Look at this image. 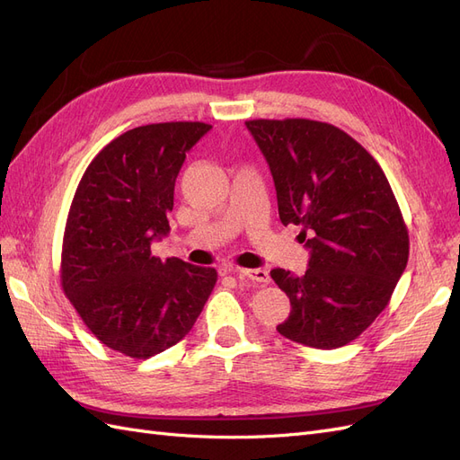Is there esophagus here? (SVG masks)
<instances>
[{"label":"esophagus","instance_id":"1","mask_svg":"<svg viewBox=\"0 0 460 460\" xmlns=\"http://www.w3.org/2000/svg\"><path fill=\"white\" fill-rule=\"evenodd\" d=\"M225 274H234V276H240V278H247V280L257 282V284H269L270 282V276L264 269H235V267H228L225 269Z\"/></svg>","mask_w":460,"mask_h":460}]
</instances>
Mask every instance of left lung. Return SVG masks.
Masks as SVG:
<instances>
[{
    "label": "left lung",
    "instance_id": "1",
    "mask_svg": "<svg viewBox=\"0 0 460 460\" xmlns=\"http://www.w3.org/2000/svg\"><path fill=\"white\" fill-rule=\"evenodd\" d=\"M274 180L282 225L301 226L303 276L270 270L291 303L276 330L316 349L357 340L392 299L409 261V232L384 171L333 124L245 122Z\"/></svg>",
    "mask_w": 460,
    "mask_h": 460
}]
</instances>
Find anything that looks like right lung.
<instances>
[{
  "label": "right lung",
  "instance_id": "add662e5",
  "mask_svg": "<svg viewBox=\"0 0 460 460\" xmlns=\"http://www.w3.org/2000/svg\"><path fill=\"white\" fill-rule=\"evenodd\" d=\"M205 122L146 124L107 144L82 176L68 211L61 286L103 345L149 358L188 336L217 270L151 255L169 234L174 182Z\"/></svg>",
  "mask_w": 460,
  "mask_h": 460
}]
</instances>
